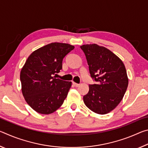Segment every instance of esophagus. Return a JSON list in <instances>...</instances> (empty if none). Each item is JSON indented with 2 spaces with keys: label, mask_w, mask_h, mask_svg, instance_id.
Listing matches in <instances>:
<instances>
[{
  "label": "esophagus",
  "mask_w": 148,
  "mask_h": 148,
  "mask_svg": "<svg viewBox=\"0 0 148 148\" xmlns=\"http://www.w3.org/2000/svg\"><path fill=\"white\" fill-rule=\"evenodd\" d=\"M73 85H74V86L75 87H78V86H79V84L75 83V82H73Z\"/></svg>",
  "instance_id": "34e87169"
}]
</instances>
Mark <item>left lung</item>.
<instances>
[{"label":"left lung","mask_w":148,"mask_h":148,"mask_svg":"<svg viewBox=\"0 0 148 148\" xmlns=\"http://www.w3.org/2000/svg\"><path fill=\"white\" fill-rule=\"evenodd\" d=\"M86 57L89 73L96 84H89L84 96L86 106L95 113L106 114L123 97L129 79L123 62L114 53L96 44L80 46Z\"/></svg>","instance_id":"1"}]
</instances>
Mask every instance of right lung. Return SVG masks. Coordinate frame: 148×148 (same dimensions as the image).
I'll use <instances>...</instances> for the list:
<instances>
[{"instance_id":"1","label":"right lung","mask_w":148,"mask_h":148,"mask_svg":"<svg viewBox=\"0 0 148 148\" xmlns=\"http://www.w3.org/2000/svg\"><path fill=\"white\" fill-rule=\"evenodd\" d=\"M74 48L69 44L54 42L36 49L27 59L20 73L22 93L38 113H53L66 98L72 82L53 75L62 69L63 58Z\"/></svg>"}]
</instances>
